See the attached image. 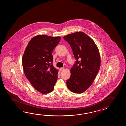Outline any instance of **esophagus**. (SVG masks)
Instances as JSON below:
<instances>
[{
	"label": "esophagus",
	"mask_w": 126,
	"mask_h": 126,
	"mask_svg": "<svg viewBox=\"0 0 126 126\" xmlns=\"http://www.w3.org/2000/svg\"><path fill=\"white\" fill-rule=\"evenodd\" d=\"M64 67H61L60 68V71H63V70H64Z\"/></svg>",
	"instance_id": "34e87169"
}]
</instances>
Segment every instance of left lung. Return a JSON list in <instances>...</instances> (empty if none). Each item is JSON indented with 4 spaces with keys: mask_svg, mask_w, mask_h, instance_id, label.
I'll list each match as a JSON object with an SVG mask.
<instances>
[{
    "mask_svg": "<svg viewBox=\"0 0 126 126\" xmlns=\"http://www.w3.org/2000/svg\"><path fill=\"white\" fill-rule=\"evenodd\" d=\"M63 38L69 44L76 59L67 80V88L75 93H82L91 86L99 71V49L93 40L83 32L68 34Z\"/></svg>",
    "mask_w": 126,
    "mask_h": 126,
    "instance_id": "1",
    "label": "left lung"
}]
</instances>
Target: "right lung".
Wrapping results in <instances>:
<instances>
[{
    "label": "right lung",
    "instance_id": "obj_1",
    "mask_svg": "<svg viewBox=\"0 0 126 126\" xmlns=\"http://www.w3.org/2000/svg\"><path fill=\"white\" fill-rule=\"evenodd\" d=\"M60 39L59 36L38 35L30 40L24 51L22 59L24 74L41 93H48L54 90L58 70L53 65L52 54Z\"/></svg>",
    "mask_w": 126,
    "mask_h": 126
}]
</instances>
